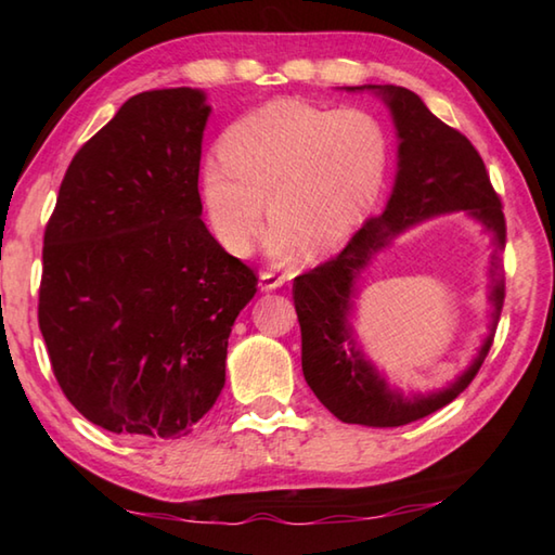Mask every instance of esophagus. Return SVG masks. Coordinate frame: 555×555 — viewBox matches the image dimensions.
<instances>
[{"label": "esophagus", "instance_id": "34e87169", "mask_svg": "<svg viewBox=\"0 0 555 555\" xmlns=\"http://www.w3.org/2000/svg\"><path fill=\"white\" fill-rule=\"evenodd\" d=\"M284 281H286L284 274H279V271H274V269H264L262 274H259V288L274 291L279 286H284Z\"/></svg>", "mask_w": 555, "mask_h": 555}]
</instances>
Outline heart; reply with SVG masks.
Here are the masks:
<instances>
[{
  "mask_svg": "<svg viewBox=\"0 0 555 555\" xmlns=\"http://www.w3.org/2000/svg\"><path fill=\"white\" fill-rule=\"evenodd\" d=\"M386 171L388 138L374 114L281 98L227 128L205 171V203L219 243L247 255L267 195L269 253L288 262L305 247L338 250L367 219Z\"/></svg>",
  "mask_w": 555,
  "mask_h": 555,
  "instance_id": "obj_1",
  "label": "heart"
}]
</instances>
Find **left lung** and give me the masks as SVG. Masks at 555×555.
Here are the masks:
<instances>
[{"label":"left lung","mask_w":555,"mask_h":555,"mask_svg":"<svg viewBox=\"0 0 555 555\" xmlns=\"http://www.w3.org/2000/svg\"><path fill=\"white\" fill-rule=\"evenodd\" d=\"M367 88L379 90L391 107L400 140L391 199L379 217L362 223L336 257L296 276L293 302L302 336V374L320 403L340 422L384 429L403 427L451 403L465 391L487 360L505 298V217L485 162L463 133L436 119L408 88ZM457 208L469 210L494 233L492 334L478 360L455 385L439 395L403 399L378 379L354 348L347 324L351 284L371 255L390 242L396 232L422 218Z\"/></svg>","instance_id":"obj_1"}]
</instances>
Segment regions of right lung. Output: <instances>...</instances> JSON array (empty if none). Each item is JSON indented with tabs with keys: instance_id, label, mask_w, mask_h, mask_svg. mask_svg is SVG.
Segmentation results:
<instances>
[{
	"instance_id": "obj_1",
	"label": "right lung",
	"mask_w": 555,
	"mask_h": 555,
	"mask_svg": "<svg viewBox=\"0 0 555 555\" xmlns=\"http://www.w3.org/2000/svg\"><path fill=\"white\" fill-rule=\"evenodd\" d=\"M205 95L150 90L82 145L44 227L38 324L68 403L98 427L171 439L227 379L257 274L199 219Z\"/></svg>"
}]
</instances>
